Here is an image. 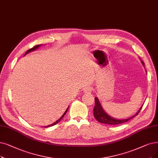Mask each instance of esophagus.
<instances>
[{"label":"esophagus","mask_w":158,"mask_h":158,"mask_svg":"<svg viewBox=\"0 0 158 158\" xmlns=\"http://www.w3.org/2000/svg\"><path fill=\"white\" fill-rule=\"evenodd\" d=\"M92 91H93V88L91 86H87L84 89V91L85 93H89L92 92Z\"/></svg>","instance_id":"esophagus-1"}]
</instances>
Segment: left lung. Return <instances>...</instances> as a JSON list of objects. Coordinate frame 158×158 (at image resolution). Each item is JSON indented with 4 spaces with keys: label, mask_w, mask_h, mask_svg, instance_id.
<instances>
[{
    "label": "left lung",
    "mask_w": 158,
    "mask_h": 158,
    "mask_svg": "<svg viewBox=\"0 0 158 158\" xmlns=\"http://www.w3.org/2000/svg\"><path fill=\"white\" fill-rule=\"evenodd\" d=\"M142 65L144 67V64L143 61H141ZM94 100H95V105H94V108L93 109V115L97 121L100 123H103V124H110V125H116V124H120L124 123L125 122H127L129 121L130 119L134 118L135 116L137 115L138 113H139L141 111L142 106H141L139 110H138V111L135 113V114L134 116H131L128 118H123V119H117L115 118H113L110 115H108L107 113L102 108V106H101V104L100 102V101L97 97H95L94 98Z\"/></svg>",
    "instance_id": "1"
}]
</instances>
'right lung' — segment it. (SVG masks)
Returning <instances> with one entry per match:
<instances>
[{
  "mask_svg": "<svg viewBox=\"0 0 158 158\" xmlns=\"http://www.w3.org/2000/svg\"><path fill=\"white\" fill-rule=\"evenodd\" d=\"M42 45L41 44V45H36V46H35V47H34L33 48H30V49H29L28 50H27V52L25 53V54L24 55H26V54H27L28 53H29V52H32V51H34V50H37V48H38L40 47H41ZM68 109H69V107L68 108H67V110H65V111L64 112V114H63L61 116V117L59 118V119H58L57 121H56V122H54V123H53L52 124H49V125H47V126H45V127H45V128H48V127H52V126H54V125H55V124H56L57 123H58L62 119V118L64 117V115L66 114V113H67V110H68Z\"/></svg>",
  "mask_w": 158,
  "mask_h": 158,
  "instance_id": "right-lung-1",
  "label": "right lung"
}]
</instances>
